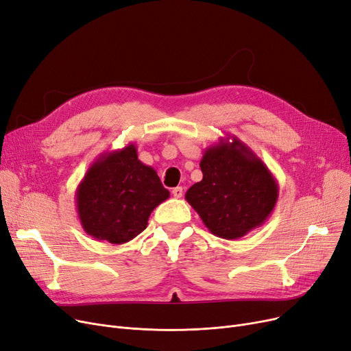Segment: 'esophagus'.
I'll return each instance as SVG.
<instances>
[{"label":"esophagus","instance_id":"esophagus-1","mask_svg":"<svg viewBox=\"0 0 351 351\" xmlns=\"http://www.w3.org/2000/svg\"><path fill=\"white\" fill-rule=\"evenodd\" d=\"M171 193H173V195H174L176 198H181V197H182V193H184V190H182V187H174Z\"/></svg>","mask_w":351,"mask_h":351}]
</instances>
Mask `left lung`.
Returning a JSON list of instances; mask_svg holds the SVG:
<instances>
[{"label": "left lung", "instance_id": "1", "mask_svg": "<svg viewBox=\"0 0 351 351\" xmlns=\"http://www.w3.org/2000/svg\"><path fill=\"white\" fill-rule=\"evenodd\" d=\"M199 169L203 180L187 190L186 199L211 234L237 240L271 215L278 198L277 180L236 136L210 145Z\"/></svg>", "mask_w": 351, "mask_h": 351}]
</instances>
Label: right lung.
I'll return each instance as SVG.
<instances>
[{"instance_id": "add662e5", "label": "right lung", "mask_w": 351, "mask_h": 351, "mask_svg": "<svg viewBox=\"0 0 351 351\" xmlns=\"http://www.w3.org/2000/svg\"><path fill=\"white\" fill-rule=\"evenodd\" d=\"M170 197L157 171L128 144L99 156L75 191L80 223L88 236L111 244L137 237L153 210Z\"/></svg>"}]
</instances>
